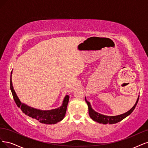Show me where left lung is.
<instances>
[{"instance_id": "8db88e82", "label": "left lung", "mask_w": 148, "mask_h": 148, "mask_svg": "<svg viewBox=\"0 0 148 148\" xmlns=\"http://www.w3.org/2000/svg\"><path fill=\"white\" fill-rule=\"evenodd\" d=\"M138 99H139V96H138V99L136 100L135 104H134V106H133L130 109V110L128 111L127 112L123 113L122 114H120V115H118V116H108L103 115V114H99L95 111H94L92 108L90 103L87 101L86 99V97H85V100L88 105L90 117H91L92 120H93L94 121L98 122L99 123H103V124H108V123H109V124H112V123H117L121 121L122 120H123V119H125L128 116H129L130 114L133 111V110L135 109L136 104L138 103Z\"/></svg>"}]
</instances>
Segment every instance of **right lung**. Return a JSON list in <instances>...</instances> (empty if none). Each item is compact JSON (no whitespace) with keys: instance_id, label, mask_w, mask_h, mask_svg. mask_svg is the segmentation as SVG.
Listing matches in <instances>:
<instances>
[{"instance_id":"obj_1","label":"right lung","mask_w":148,"mask_h":148,"mask_svg":"<svg viewBox=\"0 0 148 148\" xmlns=\"http://www.w3.org/2000/svg\"><path fill=\"white\" fill-rule=\"evenodd\" d=\"M12 74V71L10 75V90L17 106L21 109L23 113L32 119H36V121L40 123H45V124H55L57 122L63 120L65 116L66 109H67L69 99V95H66L61 106L58 108L51 109V110H40V109L30 107L26 105V104L21 103L13 87Z\"/></svg>"}]
</instances>
